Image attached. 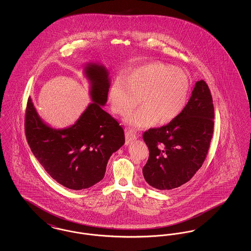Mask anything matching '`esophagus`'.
<instances>
[{
  "instance_id": "obj_1",
  "label": "esophagus",
  "mask_w": 251,
  "mask_h": 251,
  "mask_svg": "<svg viewBox=\"0 0 251 251\" xmlns=\"http://www.w3.org/2000/svg\"><path fill=\"white\" fill-rule=\"evenodd\" d=\"M125 137H126V141H127V143H130V142L133 141V140H135V139L137 138L136 134H135L133 131H131V130H128V131H126V132H125Z\"/></svg>"
}]
</instances>
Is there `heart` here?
Instances as JSON below:
<instances>
[{"label":"heart","instance_id":"b5f03b06","mask_svg":"<svg viewBox=\"0 0 251 251\" xmlns=\"http://www.w3.org/2000/svg\"><path fill=\"white\" fill-rule=\"evenodd\" d=\"M190 80L181 68L162 62H149L128 72L109 88L108 100L114 114L128 115L124 120L133 130H142L177 119L184 110Z\"/></svg>","mask_w":251,"mask_h":251}]
</instances>
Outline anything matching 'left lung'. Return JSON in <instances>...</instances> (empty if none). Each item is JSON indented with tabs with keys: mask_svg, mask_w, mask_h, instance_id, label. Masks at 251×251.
<instances>
[{
	"mask_svg": "<svg viewBox=\"0 0 251 251\" xmlns=\"http://www.w3.org/2000/svg\"><path fill=\"white\" fill-rule=\"evenodd\" d=\"M215 109L208 84L198 81L177 119L145 131L150 156L143 167L146 181L159 190L184 184L201 167L214 131Z\"/></svg>",
	"mask_w": 251,
	"mask_h": 251,
	"instance_id": "8db88e82",
	"label": "left lung"
}]
</instances>
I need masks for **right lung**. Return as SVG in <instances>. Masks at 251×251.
Masks as SVG:
<instances>
[{"label":"right lung","mask_w":251,"mask_h":251,"mask_svg":"<svg viewBox=\"0 0 251 251\" xmlns=\"http://www.w3.org/2000/svg\"><path fill=\"white\" fill-rule=\"evenodd\" d=\"M84 74L92 102L69 127L56 129L42 120L31 98L25 116L30 149L49 175L63 186L82 190L103 179L108 160L125 143L124 131L102 107L107 102L111 77L98 62H87Z\"/></svg>","instance_id":"add662e5"}]
</instances>
